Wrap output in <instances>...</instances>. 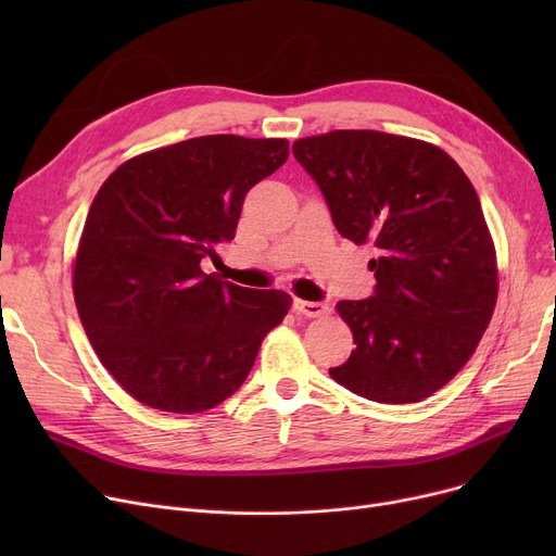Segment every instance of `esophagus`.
I'll return each instance as SVG.
<instances>
[{
	"label": "esophagus",
	"instance_id": "34e87169",
	"mask_svg": "<svg viewBox=\"0 0 556 556\" xmlns=\"http://www.w3.org/2000/svg\"><path fill=\"white\" fill-rule=\"evenodd\" d=\"M293 308L306 317H323V315H329V311H331V306L327 302H304V300H295Z\"/></svg>",
	"mask_w": 556,
	"mask_h": 556
}]
</instances>
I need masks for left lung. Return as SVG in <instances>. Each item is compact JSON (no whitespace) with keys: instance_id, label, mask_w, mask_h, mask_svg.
I'll use <instances>...</instances> for the list:
<instances>
[{"instance_id":"left-lung-1","label":"left lung","mask_w":556,"mask_h":556,"mask_svg":"<svg viewBox=\"0 0 556 556\" xmlns=\"http://www.w3.org/2000/svg\"><path fill=\"white\" fill-rule=\"evenodd\" d=\"M293 153L342 237L378 250L371 298L336 306L356 349L331 378L378 403L424 401L473 356L498 298L471 180L437 146L378 130L304 137Z\"/></svg>"}]
</instances>
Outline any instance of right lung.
Segmentation results:
<instances>
[{
	"mask_svg": "<svg viewBox=\"0 0 556 556\" xmlns=\"http://www.w3.org/2000/svg\"><path fill=\"white\" fill-rule=\"evenodd\" d=\"M288 160L286 139L193 137L116 168L87 214L74 300L103 367L155 410L193 415L237 392L283 290L204 275L231 241L248 191Z\"/></svg>",
	"mask_w": 556,
	"mask_h": 556,
	"instance_id": "add662e5",
	"label": "right lung"
}]
</instances>
